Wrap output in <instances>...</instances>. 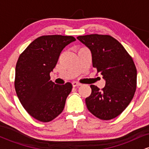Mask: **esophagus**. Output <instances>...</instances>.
<instances>
[{
  "label": "esophagus",
  "instance_id": "1",
  "mask_svg": "<svg viewBox=\"0 0 149 149\" xmlns=\"http://www.w3.org/2000/svg\"><path fill=\"white\" fill-rule=\"evenodd\" d=\"M72 85H73V87H78V86H80V85H81V84H80V83H78V82H73L72 83Z\"/></svg>",
  "mask_w": 149,
  "mask_h": 149
}]
</instances>
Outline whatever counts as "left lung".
<instances>
[{
	"label": "left lung",
	"instance_id": "8db88e82",
	"mask_svg": "<svg viewBox=\"0 0 149 149\" xmlns=\"http://www.w3.org/2000/svg\"><path fill=\"white\" fill-rule=\"evenodd\" d=\"M77 38L92 53V66L106 80L102 90L90 85L85 99L88 109L97 118L109 120L119 116L130 103L136 88V69L132 58L109 35L90 34Z\"/></svg>",
	"mask_w": 149,
	"mask_h": 149
}]
</instances>
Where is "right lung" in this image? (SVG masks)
I'll list each match as a JSON object with an SVG mask.
<instances>
[{
  "mask_svg": "<svg viewBox=\"0 0 149 149\" xmlns=\"http://www.w3.org/2000/svg\"><path fill=\"white\" fill-rule=\"evenodd\" d=\"M75 40L71 36H42L31 42L19 57L15 68L17 95L27 113L40 122L52 120L64 110L72 85L55 84L49 80V73L62 49Z\"/></svg>",
  "mask_w": 149,
  "mask_h": 149,
  "instance_id": "1",
  "label": "right lung"
}]
</instances>
